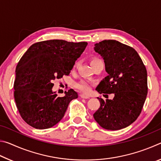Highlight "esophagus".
<instances>
[{
  "mask_svg": "<svg viewBox=\"0 0 161 161\" xmlns=\"http://www.w3.org/2000/svg\"><path fill=\"white\" fill-rule=\"evenodd\" d=\"M80 96L81 98H82V99H89V96H86V95L84 94H81Z\"/></svg>",
  "mask_w": 161,
  "mask_h": 161,
  "instance_id": "esophagus-1",
  "label": "esophagus"
}]
</instances>
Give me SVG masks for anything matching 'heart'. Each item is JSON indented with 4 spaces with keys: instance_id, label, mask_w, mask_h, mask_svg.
I'll return each instance as SVG.
<instances>
[{
    "instance_id": "obj_1",
    "label": "heart",
    "mask_w": 161,
    "mask_h": 161,
    "mask_svg": "<svg viewBox=\"0 0 161 161\" xmlns=\"http://www.w3.org/2000/svg\"><path fill=\"white\" fill-rule=\"evenodd\" d=\"M77 64H75L76 67ZM76 87L81 92H84V93H88V92H90L91 89H92V84L89 82L88 81H86L85 80H82L76 84Z\"/></svg>"
}]
</instances>
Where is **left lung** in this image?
I'll list each match as a JSON object with an SVG mask.
<instances>
[{
  "label": "left lung",
  "instance_id": "left-lung-1",
  "mask_svg": "<svg viewBox=\"0 0 161 161\" xmlns=\"http://www.w3.org/2000/svg\"><path fill=\"white\" fill-rule=\"evenodd\" d=\"M94 50L102 56L108 73L96 90L99 94H114V97L112 100L97 98L101 105L94 118L105 129H124L142 111L148 94L146 68L134 49L116 40L97 43Z\"/></svg>",
  "mask_w": 161,
  "mask_h": 161
}]
</instances>
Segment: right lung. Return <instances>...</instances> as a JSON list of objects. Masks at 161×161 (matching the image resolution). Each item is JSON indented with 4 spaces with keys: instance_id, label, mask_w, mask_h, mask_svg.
Segmentation results:
<instances>
[{
    "instance_id": "1",
    "label": "right lung",
    "mask_w": 161,
    "mask_h": 161,
    "mask_svg": "<svg viewBox=\"0 0 161 161\" xmlns=\"http://www.w3.org/2000/svg\"><path fill=\"white\" fill-rule=\"evenodd\" d=\"M86 45V42L46 40L32 45L20 58L15 70L14 98L20 116L30 126L53 127L63 118L71 101L78 97L72 89L65 92L64 97H58L52 82L69 75Z\"/></svg>"
}]
</instances>
